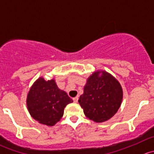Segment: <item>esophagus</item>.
Instances as JSON below:
<instances>
[{"mask_svg": "<svg viewBox=\"0 0 154 154\" xmlns=\"http://www.w3.org/2000/svg\"><path fill=\"white\" fill-rule=\"evenodd\" d=\"M73 101H74V102L77 103L78 101V97H74V98H73Z\"/></svg>", "mask_w": 154, "mask_h": 154, "instance_id": "1", "label": "esophagus"}]
</instances>
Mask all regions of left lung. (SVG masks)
I'll list each match as a JSON object with an SVG mask.
<instances>
[{"label": "left lung", "instance_id": "8db88e82", "mask_svg": "<svg viewBox=\"0 0 154 154\" xmlns=\"http://www.w3.org/2000/svg\"><path fill=\"white\" fill-rule=\"evenodd\" d=\"M122 100L123 89L118 80L107 71H97L87 79L78 102L86 117L102 123L117 113Z\"/></svg>", "mask_w": 154, "mask_h": 154}]
</instances>
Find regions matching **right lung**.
Masks as SVG:
<instances>
[{"label": "right lung", "instance_id": "add662e5", "mask_svg": "<svg viewBox=\"0 0 154 154\" xmlns=\"http://www.w3.org/2000/svg\"><path fill=\"white\" fill-rule=\"evenodd\" d=\"M27 107L31 117L40 123L53 126L61 120L64 109L73 100L56 85L54 79H37L27 96Z\"/></svg>", "mask_w": 154, "mask_h": 154}]
</instances>
